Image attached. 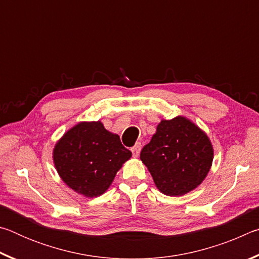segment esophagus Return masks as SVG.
Listing matches in <instances>:
<instances>
[{
  "label": "esophagus",
  "mask_w": 259,
  "mask_h": 259,
  "mask_svg": "<svg viewBox=\"0 0 259 259\" xmlns=\"http://www.w3.org/2000/svg\"><path fill=\"white\" fill-rule=\"evenodd\" d=\"M140 148H142V144H140V143H136V145L131 147V152H133V155L135 157H137L139 155Z\"/></svg>",
  "instance_id": "34e87169"
}]
</instances>
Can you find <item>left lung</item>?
<instances>
[{"mask_svg":"<svg viewBox=\"0 0 259 259\" xmlns=\"http://www.w3.org/2000/svg\"><path fill=\"white\" fill-rule=\"evenodd\" d=\"M213 150L208 136L184 116L162 120L140 160L163 194L181 196L198 187L212 164Z\"/></svg>","mask_w":259,"mask_h":259,"instance_id":"left-lung-1","label":"left lung"}]
</instances>
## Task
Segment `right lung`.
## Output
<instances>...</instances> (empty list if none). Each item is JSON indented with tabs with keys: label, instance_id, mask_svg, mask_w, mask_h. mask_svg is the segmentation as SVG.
Here are the masks:
<instances>
[{
	"label": "right lung",
	"instance_id": "right-lung-1",
	"mask_svg": "<svg viewBox=\"0 0 259 259\" xmlns=\"http://www.w3.org/2000/svg\"><path fill=\"white\" fill-rule=\"evenodd\" d=\"M131 152L102 122H81L65 134L54 148L60 178L80 194L96 198L106 192Z\"/></svg>",
	"mask_w": 259,
	"mask_h": 259
}]
</instances>
